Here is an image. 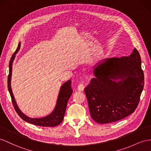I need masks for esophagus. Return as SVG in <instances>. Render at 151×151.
<instances>
[{
	"label": "esophagus",
	"instance_id": "1",
	"mask_svg": "<svg viewBox=\"0 0 151 151\" xmlns=\"http://www.w3.org/2000/svg\"><path fill=\"white\" fill-rule=\"evenodd\" d=\"M85 88V86L83 84L80 83L78 86V91H83V90Z\"/></svg>",
	"mask_w": 151,
	"mask_h": 151
}]
</instances>
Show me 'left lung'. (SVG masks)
Instances as JSON below:
<instances>
[{
  "mask_svg": "<svg viewBox=\"0 0 151 151\" xmlns=\"http://www.w3.org/2000/svg\"><path fill=\"white\" fill-rule=\"evenodd\" d=\"M94 75L85 88L90 116L100 124L110 123L132 114L144 85L139 52L101 60L93 67Z\"/></svg>",
  "mask_w": 151,
  "mask_h": 151,
  "instance_id": "left-lung-1",
  "label": "left lung"
}]
</instances>
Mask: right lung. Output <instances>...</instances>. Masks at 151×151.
Returning a JSON list of instances; mask_svg holds the SVG:
<instances>
[{"instance_id": "add662e5", "label": "right lung", "mask_w": 151, "mask_h": 151, "mask_svg": "<svg viewBox=\"0 0 151 151\" xmlns=\"http://www.w3.org/2000/svg\"><path fill=\"white\" fill-rule=\"evenodd\" d=\"M20 47L21 42H19L18 48H17L13 55H12V58L10 60L9 66V73L7 80L8 90L9 92L10 96L12 99V104H13L16 113L18 114L19 117L21 119H23L24 121L27 122L29 123L35 124V125L49 127L58 126L63 122L64 114H65L68 101L73 92V90L71 87V80H70L67 81L66 82L63 83L61 86L56 101V104H55L54 109L49 114L41 118H30L29 116L24 114L23 112L20 110L18 104H17L11 88L12 64H13L14 60L16 56L17 53L18 52V51L20 49Z\"/></svg>"}]
</instances>
